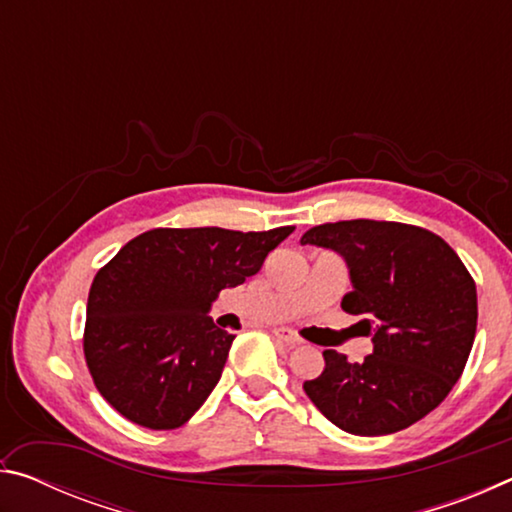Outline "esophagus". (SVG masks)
I'll return each instance as SVG.
<instances>
[{
	"mask_svg": "<svg viewBox=\"0 0 512 512\" xmlns=\"http://www.w3.org/2000/svg\"><path fill=\"white\" fill-rule=\"evenodd\" d=\"M273 336L280 343H284L287 345V348H296V345H300V339L293 332H289V329H284V327H280V329H275L273 332Z\"/></svg>",
	"mask_w": 512,
	"mask_h": 512,
	"instance_id": "esophagus-1",
	"label": "esophagus"
}]
</instances>
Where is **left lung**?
Masks as SVG:
<instances>
[{
	"label": "left lung",
	"mask_w": 512,
	"mask_h": 512,
	"mask_svg": "<svg viewBox=\"0 0 512 512\" xmlns=\"http://www.w3.org/2000/svg\"><path fill=\"white\" fill-rule=\"evenodd\" d=\"M300 244L343 257L352 291L341 307L372 336L361 363L323 352L325 370L302 386L309 400L354 436L422 420L452 391L474 343L476 287L461 257L429 230L370 219L316 225Z\"/></svg>",
	"instance_id": "left-lung-1"
}]
</instances>
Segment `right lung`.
<instances>
[{"label":"right lung","mask_w":512,"mask_h":512,"mask_svg":"<svg viewBox=\"0 0 512 512\" xmlns=\"http://www.w3.org/2000/svg\"><path fill=\"white\" fill-rule=\"evenodd\" d=\"M293 232L155 228L94 275L83 350L112 409L146 429H178L219 384L235 336L207 316Z\"/></svg>","instance_id":"1"}]
</instances>
